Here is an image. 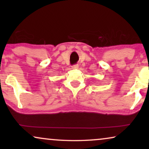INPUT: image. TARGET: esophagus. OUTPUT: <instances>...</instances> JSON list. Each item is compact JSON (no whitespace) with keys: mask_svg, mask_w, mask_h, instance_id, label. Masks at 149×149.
Masks as SVG:
<instances>
[{"mask_svg":"<svg viewBox=\"0 0 149 149\" xmlns=\"http://www.w3.org/2000/svg\"><path fill=\"white\" fill-rule=\"evenodd\" d=\"M78 68H79V65L78 64H74L72 66V69H77Z\"/></svg>","mask_w":149,"mask_h":149,"instance_id":"obj_1","label":"esophagus"}]
</instances>
